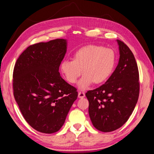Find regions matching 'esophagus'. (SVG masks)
<instances>
[{
    "mask_svg": "<svg viewBox=\"0 0 154 154\" xmlns=\"http://www.w3.org/2000/svg\"><path fill=\"white\" fill-rule=\"evenodd\" d=\"M78 97L80 99H83L85 97V93L84 92H78Z\"/></svg>",
    "mask_w": 154,
    "mask_h": 154,
    "instance_id": "esophagus-1",
    "label": "esophagus"
}]
</instances>
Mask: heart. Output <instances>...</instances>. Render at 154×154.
Masks as SVG:
<instances>
[{"mask_svg":"<svg viewBox=\"0 0 154 154\" xmlns=\"http://www.w3.org/2000/svg\"><path fill=\"white\" fill-rule=\"evenodd\" d=\"M114 51L109 48L90 45L80 48L73 55V60H64L60 70L68 82L75 84L84 72L78 82L79 89L86 90L94 82L100 84L110 77L116 65Z\"/></svg>","mask_w":154,"mask_h":154,"instance_id":"b5f03b06","label":"heart"}]
</instances>
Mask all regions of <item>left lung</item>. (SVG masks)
<instances>
[{"instance_id":"8db88e82","label":"left lung","mask_w":154,"mask_h":154,"mask_svg":"<svg viewBox=\"0 0 154 154\" xmlns=\"http://www.w3.org/2000/svg\"><path fill=\"white\" fill-rule=\"evenodd\" d=\"M116 42L120 57L115 70L104 84L86 93L92 125L103 132L116 130L126 123L139 96V73L135 57L125 43L119 40Z\"/></svg>"}]
</instances>
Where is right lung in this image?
I'll return each mask as SVG.
<instances>
[{
	"label": "right lung",
	"instance_id": "1",
	"mask_svg": "<svg viewBox=\"0 0 154 154\" xmlns=\"http://www.w3.org/2000/svg\"><path fill=\"white\" fill-rule=\"evenodd\" d=\"M66 50L64 39L35 44L23 51L14 66V98L26 121L40 132L59 131L77 98V89L59 72Z\"/></svg>",
	"mask_w": 154,
	"mask_h": 154
}]
</instances>
